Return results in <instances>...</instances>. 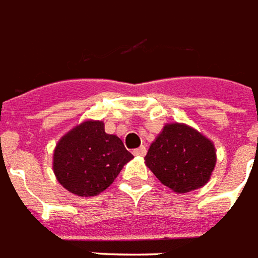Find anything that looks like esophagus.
Listing matches in <instances>:
<instances>
[{"instance_id": "esophagus-1", "label": "esophagus", "mask_w": 258, "mask_h": 258, "mask_svg": "<svg viewBox=\"0 0 258 258\" xmlns=\"http://www.w3.org/2000/svg\"><path fill=\"white\" fill-rule=\"evenodd\" d=\"M146 152H147V148L144 147V146H142V147L133 150V155H136V157H144V155H146Z\"/></svg>"}]
</instances>
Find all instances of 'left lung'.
Here are the masks:
<instances>
[{
    "mask_svg": "<svg viewBox=\"0 0 258 258\" xmlns=\"http://www.w3.org/2000/svg\"><path fill=\"white\" fill-rule=\"evenodd\" d=\"M147 168L173 192L204 187L216 166L213 142L185 123H166L144 158Z\"/></svg>",
    "mask_w": 258,
    "mask_h": 258,
    "instance_id": "8db88e82",
    "label": "left lung"
}]
</instances>
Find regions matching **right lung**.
<instances>
[{
	"instance_id": "right-lung-1",
	"label": "right lung",
	"mask_w": 258,
	"mask_h": 258,
	"mask_svg": "<svg viewBox=\"0 0 258 258\" xmlns=\"http://www.w3.org/2000/svg\"><path fill=\"white\" fill-rule=\"evenodd\" d=\"M133 155L104 122L86 119L60 137L53 150V173L67 191L96 197L114 183Z\"/></svg>"
}]
</instances>
